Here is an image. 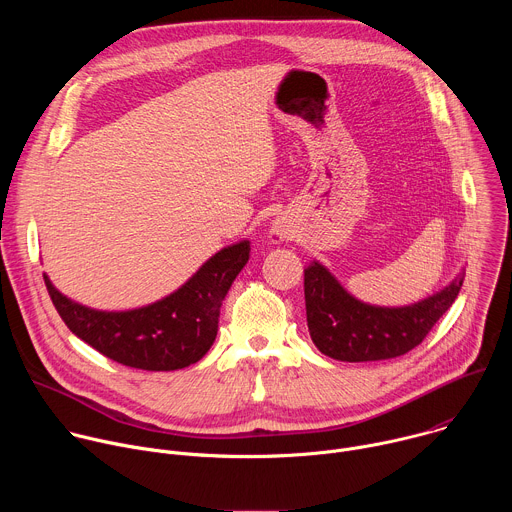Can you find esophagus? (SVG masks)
I'll use <instances>...</instances> for the list:
<instances>
[{
	"instance_id": "34e87169",
	"label": "esophagus",
	"mask_w": 512,
	"mask_h": 512,
	"mask_svg": "<svg viewBox=\"0 0 512 512\" xmlns=\"http://www.w3.org/2000/svg\"><path fill=\"white\" fill-rule=\"evenodd\" d=\"M277 235H279V233H275V239H277Z\"/></svg>"
}]
</instances>
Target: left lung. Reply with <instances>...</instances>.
Returning <instances> with one entry per match:
<instances>
[{"mask_svg": "<svg viewBox=\"0 0 512 512\" xmlns=\"http://www.w3.org/2000/svg\"><path fill=\"white\" fill-rule=\"evenodd\" d=\"M464 271L442 291L405 308H379L354 300L330 275L312 263L304 271L308 330L318 350L346 362L387 360L423 342L458 298Z\"/></svg>", "mask_w": 512, "mask_h": 512, "instance_id": "left-lung-1", "label": "left lung"}]
</instances>
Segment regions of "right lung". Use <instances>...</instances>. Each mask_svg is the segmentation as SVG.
I'll return each instance as SVG.
<instances>
[{
	"label": "right lung",
	"mask_w": 512,
	"mask_h": 512,
	"mask_svg": "<svg viewBox=\"0 0 512 512\" xmlns=\"http://www.w3.org/2000/svg\"><path fill=\"white\" fill-rule=\"evenodd\" d=\"M249 241L210 257L172 296L131 312H97L70 302L44 275L68 330L103 356L141 371H178L212 346L227 291L249 261Z\"/></svg>",
	"instance_id": "add662e5"
}]
</instances>
